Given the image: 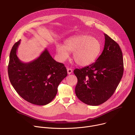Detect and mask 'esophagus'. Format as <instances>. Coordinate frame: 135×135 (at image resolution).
<instances>
[{"label":"esophagus","mask_w":135,"mask_h":135,"mask_svg":"<svg viewBox=\"0 0 135 135\" xmlns=\"http://www.w3.org/2000/svg\"><path fill=\"white\" fill-rule=\"evenodd\" d=\"M67 73L68 74H70L73 73V69L71 68H67Z\"/></svg>","instance_id":"esophagus-1"}]
</instances>
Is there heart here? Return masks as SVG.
<instances>
[{"mask_svg":"<svg viewBox=\"0 0 135 135\" xmlns=\"http://www.w3.org/2000/svg\"><path fill=\"white\" fill-rule=\"evenodd\" d=\"M102 44L97 38L90 35H81L70 37L66 40L63 46L57 45L56 52L64 60L72 52V58L80 66H88L94 62L99 56Z\"/></svg>","mask_w":135,"mask_h":135,"instance_id":"b5f03b06","label":"heart"}]
</instances>
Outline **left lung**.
I'll list each match as a JSON object with an SVG mask.
<instances>
[{"label":"left lung","instance_id":"1","mask_svg":"<svg viewBox=\"0 0 135 135\" xmlns=\"http://www.w3.org/2000/svg\"><path fill=\"white\" fill-rule=\"evenodd\" d=\"M105 35L104 50L96 61L81 69H75L78 78L75 93L83 103L98 106L109 99L123 74V60L119 44Z\"/></svg>","mask_w":135,"mask_h":135}]
</instances>
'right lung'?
I'll use <instances>...</instances> for the list:
<instances>
[{"mask_svg":"<svg viewBox=\"0 0 135 135\" xmlns=\"http://www.w3.org/2000/svg\"><path fill=\"white\" fill-rule=\"evenodd\" d=\"M20 40L11 51L8 74L12 86L25 100L34 105H45L55 97L57 87L67 76L63 64L54 60L47 49L34 60L24 63L17 56Z\"/></svg>","mask_w":135,"mask_h":135,"instance_id":"right-lung-1","label":"right lung"}]
</instances>
